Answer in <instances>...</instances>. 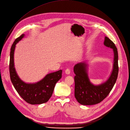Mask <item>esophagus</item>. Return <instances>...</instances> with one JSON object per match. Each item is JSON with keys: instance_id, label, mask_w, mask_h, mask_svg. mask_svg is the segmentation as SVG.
Segmentation results:
<instances>
[{"instance_id": "1", "label": "esophagus", "mask_w": 130, "mask_h": 130, "mask_svg": "<svg viewBox=\"0 0 130 130\" xmlns=\"http://www.w3.org/2000/svg\"><path fill=\"white\" fill-rule=\"evenodd\" d=\"M65 72V73L67 75H69L71 73V71H70V69H66Z\"/></svg>"}]
</instances>
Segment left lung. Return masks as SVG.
I'll list each match as a JSON object with an SVG mask.
<instances>
[{"instance_id": "left-lung-1", "label": "left lung", "mask_w": 130, "mask_h": 130, "mask_svg": "<svg viewBox=\"0 0 130 130\" xmlns=\"http://www.w3.org/2000/svg\"><path fill=\"white\" fill-rule=\"evenodd\" d=\"M103 44L113 49L114 53L113 70L107 81L100 85H94L89 79L87 64L80 62L74 67L76 75L74 77L75 97L81 105H93L100 103L107 97L116 82L119 72L117 48L115 43L107 37L105 38Z\"/></svg>"}]
</instances>
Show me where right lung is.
Listing matches in <instances>:
<instances>
[{
    "instance_id": "right-lung-1",
    "label": "right lung",
    "mask_w": 130,
    "mask_h": 130,
    "mask_svg": "<svg viewBox=\"0 0 130 130\" xmlns=\"http://www.w3.org/2000/svg\"><path fill=\"white\" fill-rule=\"evenodd\" d=\"M24 36L23 34L17 38L11 47L9 62L10 79L15 89L23 99L31 105H40L46 102L51 97L56 83L62 78V70L48 74L36 83L27 84L23 82L15 70L14 52L17 43Z\"/></svg>"
}]
</instances>
